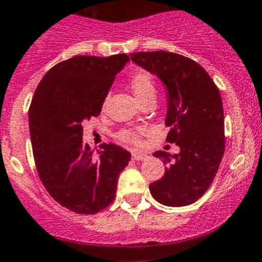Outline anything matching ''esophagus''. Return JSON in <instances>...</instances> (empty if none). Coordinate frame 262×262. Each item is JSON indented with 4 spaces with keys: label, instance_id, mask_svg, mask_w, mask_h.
Here are the masks:
<instances>
[{
    "label": "esophagus",
    "instance_id": "esophagus-1",
    "mask_svg": "<svg viewBox=\"0 0 262 262\" xmlns=\"http://www.w3.org/2000/svg\"><path fill=\"white\" fill-rule=\"evenodd\" d=\"M132 159L136 160V161H143V160L147 159V155L146 154H142V152H132Z\"/></svg>",
    "mask_w": 262,
    "mask_h": 262
}]
</instances>
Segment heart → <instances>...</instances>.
I'll return each instance as SVG.
<instances>
[{
  "label": "heart",
  "mask_w": 262,
  "mask_h": 262,
  "mask_svg": "<svg viewBox=\"0 0 262 262\" xmlns=\"http://www.w3.org/2000/svg\"><path fill=\"white\" fill-rule=\"evenodd\" d=\"M130 87L134 95L142 103L148 100H155L157 95L156 83L148 73H137L132 77ZM141 129H123L118 133L119 141L123 143L138 144L141 141Z\"/></svg>",
  "instance_id": "obj_1"
}]
</instances>
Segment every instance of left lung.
<instances>
[{
    "label": "left lung",
    "mask_w": 262,
    "mask_h": 262,
    "mask_svg": "<svg viewBox=\"0 0 262 262\" xmlns=\"http://www.w3.org/2000/svg\"><path fill=\"white\" fill-rule=\"evenodd\" d=\"M130 56L166 85L169 105L165 124L170 126L166 142L180 148L175 155L155 152L166 169L161 179L149 184V190L165 206H187L209 189L224 155V111L219 88L199 62L179 53L154 51Z\"/></svg>",
    "instance_id": "obj_1"
}]
</instances>
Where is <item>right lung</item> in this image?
<instances>
[{"mask_svg": "<svg viewBox=\"0 0 262 262\" xmlns=\"http://www.w3.org/2000/svg\"><path fill=\"white\" fill-rule=\"evenodd\" d=\"M126 53L74 56L51 68L29 107L33 156L40 182L61 206L92 215L113 204L119 174L130 152L101 144L97 156L83 143V121L97 118Z\"/></svg>", "mask_w": 262, "mask_h": 262, "instance_id": "add662e5", "label": "right lung"}]
</instances>
